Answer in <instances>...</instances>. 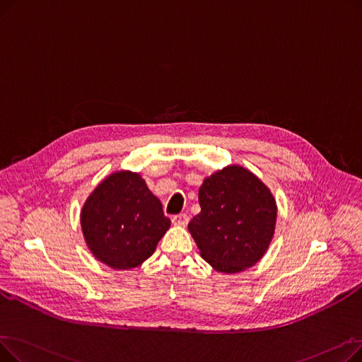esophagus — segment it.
Returning <instances> with one entry per match:
<instances>
[{"mask_svg": "<svg viewBox=\"0 0 362 362\" xmlns=\"http://www.w3.org/2000/svg\"><path fill=\"white\" fill-rule=\"evenodd\" d=\"M171 221H173L175 226H186L187 221H189V217L186 214H177V216H173V218H171Z\"/></svg>", "mask_w": 362, "mask_h": 362, "instance_id": "obj_1", "label": "esophagus"}]
</instances>
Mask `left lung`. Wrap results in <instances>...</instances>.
<instances>
[{"mask_svg":"<svg viewBox=\"0 0 362 362\" xmlns=\"http://www.w3.org/2000/svg\"><path fill=\"white\" fill-rule=\"evenodd\" d=\"M201 213L187 229L201 257L220 273H239L255 265L269 250L277 205L270 189L250 170L227 165L199 187Z\"/></svg>","mask_w":362,"mask_h":362,"instance_id":"left-lung-1","label":"left lung"}]
</instances>
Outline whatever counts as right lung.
Instances as JSON below:
<instances>
[{
	"label": "right lung",
	"instance_id": "1",
	"mask_svg": "<svg viewBox=\"0 0 362 362\" xmlns=\"http://www.w3.org/2000/svg\"><path fill=\"white\" fill-rule=\"evenodd\" d=\"M81 224L95 258L114 270H130L154 254L170 218L145 180L122 170L93 189L82 206Z\"/></svg>",
	"mask_w": 362,
	"mask_h": 362
}]
</instances>
